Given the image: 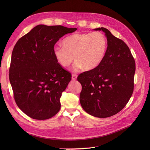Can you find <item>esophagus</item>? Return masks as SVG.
<instances>
[{"instance_id":"esophagus-1","label":"esophagus","mask_w":150,"mask_h":150,"mask_svg":"<svg viewBox=\"0 0 150 150\" xmlns=\"http://www.w3.org/2000/svg\"><path fill=\"white\" fill-rule=\"evenodd\" d=\"M77 78V75L76 74H72V80H76Z\"/></svg>"}]
</instances>
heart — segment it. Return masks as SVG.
Segmentation results:
<instances>
[{
	"label": "heart",
	"instance_id": "b5f03b06",
	"mask_svg": "<svg viewBox=\"0 0 150 150\" xmlns=\"http://www.w3.org/2000/svg\"><path fill=\"white\" fill-rule=\"evenodd\" d=\"M63 47L55 46L53 55L61 66L66 68L77 61L73 71H78L83 67L86 70L96 67L103 60L107 50V40L99 32L76 33L67 36L62 40Z\"/></svg>",
	"mask_w": 150,
	"mask_h": 150
}]
</instances>
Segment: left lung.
<instances>
[{"instance_id": "left-lung-1", "label": "left lung", "mask_w": 150, "mask_h": 150, "mask_svg": "<svg viewBox=\"0 0 150 150\" xmlns=\"http://www.w3.org/2000/svg\"><path fill=\"white\" fill-rule=\"evenodd\" d=\"M106 52L96 67L78 77L82 86L79 99L88 114L104 118L117 114L128 103L134 90L136 66L130 49L123 40L106 28Z\"/></svg>"}]
</instances>
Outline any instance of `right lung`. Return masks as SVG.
<instances>
[{
	"instance_id": "right-lung-1",
	"label": "right lung",
	"mask_w": 150,
	"mask_h": 150,
	"mask_svg": "<svg viewBox=\"0 0 150 150\" xmlns=\"http://www.w3.org/2000/svg\"><path fill=\"white\" fill-rule=\"evenodd\" d=\"M76 28L38 25L17 40L13 49L9 80L17 106L32 118H51L60 110V98L71 72L57 62L53 48Z\"/></svg>"
}]
</instances>
